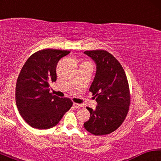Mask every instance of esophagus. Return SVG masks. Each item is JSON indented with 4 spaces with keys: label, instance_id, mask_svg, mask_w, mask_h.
Instances as JSON below:
<instances>
[{
    "label": "esophagus",
    "instance_id": "obj_1",
    "mask_svg": "<svg viewBox=\"0 0 161 161\" xmlns=\"http://www.w3.org/2000/svg\"><path fill=\"white\" fill-rule=\"evenodd\" d=\"M73 106H74V107H75V108H80V107H82V105L80 104V103H73Z\"/></svg>",
    "mask_w": 161,
    "mask_h": 161
}]
</instances>
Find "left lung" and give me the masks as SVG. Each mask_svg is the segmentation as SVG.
Here are the masks:
<instances>
[{
  "instance_id": "left-lung-1",
  "label": "left lung",
  "mask_w": 161,
  "mask_h": 161,
  "mask_svg": "<svg viewBox=\"0 0 161 161\" xmlns=\"http://www.w3.org/2000/svg\"><path fill=\"white\" fill-rule=\"evenodd\" d=\"M97 64V72L89 88L96 97L97 106L90 112L85 129L95 136L107 135L116 130L127 116L130 92L126 75L119 62L107 51L90 50L84 53Z\"/></svg>"
}]
</instances>
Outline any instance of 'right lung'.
I'll return each mask as SVG.
<instances>
[{"label": "right lung", "mask_w": 161, "mask_h": 161, "mask_svg": "<svg viewBox=\"0 0 161 161\" xmlns=\"http://www.w3.org/2000/svg\"><path fill=\"white\" fill-rule=\"evenodd\" d=\"M67 50L45 49L27 59L16 83L15 102L20 116L32 128L48 129L58 124L72 107L69 98L50 93V84L57 80L56 67Z\"/></svg>", "instance_id": "right-lung-1"}]
</instances>
